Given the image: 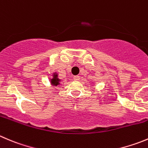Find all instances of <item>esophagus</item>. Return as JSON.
Segmentation results:
<instances>
[{
	"label": "esophagus",
	"instance_id": "34e87169",
	"mask_svg": "<svg viewBox=\"0 0 148 148\" xmlns=\"http://www.w3.org/2000/svg\"><path fill=\"white\" fill-rule=\"evenodd\" d=\"M79 79H80V77H79V76H74V81H79Z\"/></svg>",
	"mask_w": 148,
	"mask_h": 148
}]
</instances>
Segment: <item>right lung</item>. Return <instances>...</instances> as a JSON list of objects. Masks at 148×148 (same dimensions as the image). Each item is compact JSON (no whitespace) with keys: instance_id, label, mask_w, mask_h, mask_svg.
<instances>
[{"instance_id":"1","label":"right lung","mask_w":148,"mask_h":148,"mask_svg":"<svg viewBox=\"0 0 148 148\" xmlns=\"http://www.w3.org/2000/svg\"><path fill=\"white\" fill-rule=\"evenodd\" d=\"M61 80L58 79V76L57 73H53V78L51 79V83L53 86H58L60 84Z\"/></svg>"}]
</instances>
